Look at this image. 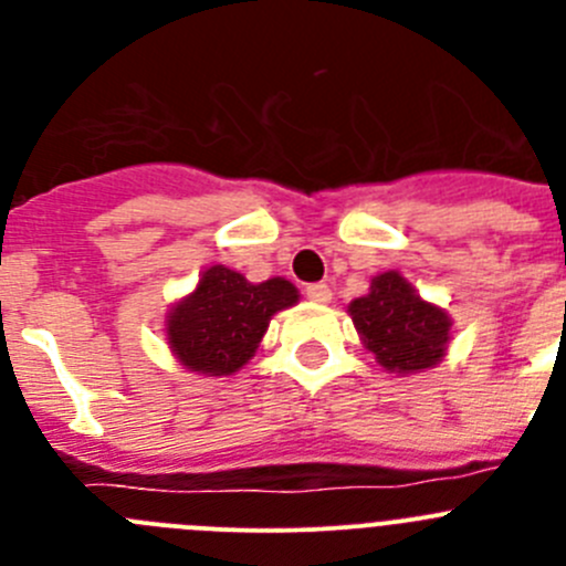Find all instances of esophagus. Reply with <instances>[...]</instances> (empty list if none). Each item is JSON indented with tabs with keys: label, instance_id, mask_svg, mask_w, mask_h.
Returning <instances> with one entry per match:
<instances>
[{
	"label": "esophagus",
	"instance_id": "34e87169",
	"mask_svg": "<svg viewBox=\"0 0 566 566\" xmlns=\"http://www.w3.org/2000/svg\"><path fill=\"white\" fill-rule=\"evenodd\" d=\"M306 297L312 303H328L332 300V289L326 283H312V286H306Z\"/></svg>",
	"mask_w": 566,
	"mask_h": 566
}]
</instances>
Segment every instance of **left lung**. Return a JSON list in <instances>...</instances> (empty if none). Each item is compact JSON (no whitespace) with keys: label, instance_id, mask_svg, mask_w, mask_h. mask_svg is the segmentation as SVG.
Wrapping results in <instances>:
<instances>
[{"label":"left lung","instance_id":"left-lung-1","mask_svg":"<svg viewBox=\"0 0 566 566\" xmlns=\"http://www.w3.org/2000/svg\"><path fill=\"white\" fill-rule=\"evenodd\" d=\"M365 348L388 371L413 374L442 359L451 339V317L419 300L399 272L371 280V292L348 306Z\"/></svg>","mask_w":566,"mask_h":566}]
</instances>
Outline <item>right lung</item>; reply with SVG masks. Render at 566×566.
I'll return each instance as SVG.
<instances>
[{
	"instance_id": "1",
	"label": "right lung",
	"mask_w": 566,
	"mask_h": 566,
	"mask_svg": "<svg viewBox=\"0 0 566 566\" xmlns=\"http://www.w3.org/2000/svg\"><path fill=\"white\" fill-rule=\"evenodd\" d=\"M294 303L297 289L289 280L249 283L232 269L212 266L169 314V348L189 371L234 374L254 357L272 314Z\"/></svg>"
}]
</instances>
